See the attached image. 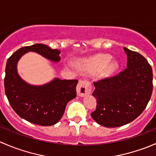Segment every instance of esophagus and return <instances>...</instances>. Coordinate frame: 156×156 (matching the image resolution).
Masks as SVG:
<instances>
[{
    "mask_svg": "<svg viewBox=\"0 0 156 156\" xmlns=\"http://www.w3.org/2000/svg\"><path fill=\"white\" fill-rule=\"evenodd\" d=\"M91 90H92V86L89 81H81L78 82V85H77V94L81 97H84L85 95L90 94Z\"/></svg>",
    "mask_w": 156,
    "mask_h": 156,
    "instance_id": "esophagus-1",
    "label": "esophagus"
}]
</instances>
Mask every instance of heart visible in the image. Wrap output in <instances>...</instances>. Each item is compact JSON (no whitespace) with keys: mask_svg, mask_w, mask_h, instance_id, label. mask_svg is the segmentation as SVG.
Masks as SVG:
<instances>
[{"mask_svg":"<svg viewBox=\"0 0 156 156\" xmlns=\"http://www.w3.org/2000/svg\"><path fill=\"white\" fill-rule=\"evenodd\" d=\"M112 56L108 54H97L93 57L81 62V68L89 74H97L101 72L103 78L111 77L119 69V63L115 60H111Z\"/></svg>","mask_w":156,"mask_h":156,"instance_id":"b5f03b06","label":"heart"}]
</instances>
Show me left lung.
<instances>
[{
	"mask_svg": "<svg viewBox=\"0 0 156 156\" xmlns=\"http://www.w3.org/2000/svg\"><path fill=\"white\" fill-rule=\"evenodd\" d=\"M127 68L116 76L94 82L97 108L91 117L99 125L117 127L136 119L145 109L152 92V69L145 57L124 48Z\"/></svg>",
	"mask_w": 156,
	"mask_h": 156,
	"instance_id": "obj_1",
	"label": "left lung"
}]
</instances>
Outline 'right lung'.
Instances as JSON below:
<instances>
[{"mask_svg": "<svg viewBox=\"0 0 156 156\" xmlns=\"http://www.w3.org/2000/svg\"><path fill=\"white\" fill-rule=\"evenodd\" d=\"M28 52L38 53L53 62L60 61L59 50H53L42 44L17 50L6 65V96L12 109L22 119L42 126L53 125L62 117L67 103L76 97L78 81L56 78L42 85L29 84L20 76L17 71L19 60Z\"/></svg>", "mask_w": 156, "mask_h": 156, "instance_id": "add662e5", "label": "right lung"}]
</instances>
